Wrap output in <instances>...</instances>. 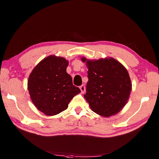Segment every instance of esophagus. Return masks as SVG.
<instances>
[{"mask_svg":"<svg viewBox=\"0 0 159 159\" xmlns=\"http://www.w3.org/2000/svg\"><path fill=\"white\" fill-rule=\"evenodd\" d=\"M79 88H80V91H81V93H84L85 92V91H86V87H85V86H84V84L81 85V86L79 87Z\"/></svg>","mask_w":159,"mask_h":159,"instance_id":"esophagus-1","label":"esophagus"}]
</instances>
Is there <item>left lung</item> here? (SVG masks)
<instances>
[{
	"label": "left lung",
	"instance_id": "obj_1",
	"mask_svg": "<svg viewBox=\"0 0 159 159\" xmlns=\"http://www.w3.org/2000/svg\"><path fill=\"white\" fill-rule=\"evenodd\" d=\"M88 82L84 98L95 113L108 117L119 113L126 105L131 91L128 71L117 61L101 58L86 60Z\"/></svg>",
	"mask_w": 159,
	"mask_h": 159
}]
</instances>
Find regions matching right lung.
<instances>
[{"mask_svg": "<svg viewBox=\"0 0 159 159\" xmlns=\"http://www.w3.org/2000/svg\"><path fill=\"white\" fill-rule=\"evenodd\" d=\"M68 66V61L64 58L49 56L40 62L30 75L28 89L31 101L46 115L66 110L73 97L80 92L66 72Z\"/></svg>", "mask_w": 159, "mask_h": 159, "instance_id": "right-lung-1", "label": "right lung"}]
</instances>
